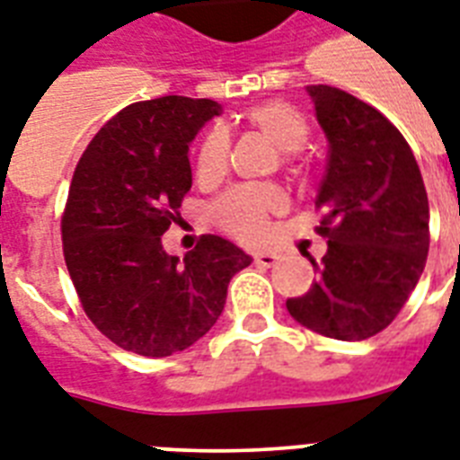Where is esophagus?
<instances>
[{
    "instance_id": "1",
    "label": "esophagus",
    "mask_w": 460,
    "mask_h": 460,
    "mask_svg": "<svg viewBox=\"0 0 460 460\" xmlns=\"http://www.w3.org/2000/svg\"><path fill=\"white\" fill-rule=\"evenodd\" d=\"M252 260H255V264H260V267H274L276 264L274 252H255Z\"/></svg>"
}]
</instances>
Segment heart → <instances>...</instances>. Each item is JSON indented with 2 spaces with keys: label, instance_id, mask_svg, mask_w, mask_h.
<instances>
[{
  "label": "heart",
  "instance_id": "heart-1",
  "mask_svg": "<svg viewBox=\"0 0 460 460\" xmlns=\"http://www.w3.org/2000/svg\"><path fill=\"white\" fill-rule=\"evenodd\" d=\"M245 120L264 137L288 153L290 167H297L295 151L309 139V122L300 108L288 101H262L248 108ZM231 155V137L222 125L210 127L196 153V179L212 184L226 174ZM288 198L274 184H241L219 196L212 205V219L219 229L243 243H260L269 231V217L286 210Z\"/></svg>",
  "mask_w": 460,
  "mask_h": 460
}]
</instances>
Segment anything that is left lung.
<instances>
[{
    "label": "left lung",
    "instance_id": "1",
    "mask_svg": "<svg viewBox=\"0 0 460 460\" xmlns=\"http://www.w3.org/2000/svg\"><path fill=\"white\" fill-rule=\"evenodd\" d=\"M328 139L314 205L328 238L316 281L286 302L290 316L335 340H366L390 326L423 274L430 208L423 177L397 127L342 89L309 84Z\"/></svg>",
    "mask_w": 460,
    "mask_h": 460
}]
</instances>
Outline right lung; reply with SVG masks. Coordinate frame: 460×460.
I'll list each match as a JSON object with an SVG mask.
<instances>
[{
    "instance_id": "right-lung-1",
    "label": "right lung",
    "mask_w": 460,
    "mask_h": 460,
    "mask_svg": "<svg viewBox=\"0 0 460 460\" xmlns=\"http://www.w3.org/2000/svg\"><path fill=\"white\" fill-rule=\"evenodd\" d=\"M219 111L189 96L129 103L75 167L61 217L66 267L89 321L127 352L160 359L191 347L217 323L231 276L250 264L212 234L184 262L160 238L191 189L189 141Z\"/></svg>"
}]
</instances>
